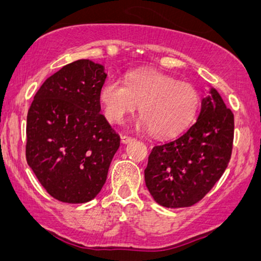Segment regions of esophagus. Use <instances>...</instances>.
Instances as JSON below:
<instances>
[{"label":"esophagus","instance_id":"obj_1","mask_svg":"<svg viewBox=\"0 0 261 261\" xmlns=\"http://www.w3.org/2000/svg\"><path fill=\"white\" fill-rule=\"evenodd\" d=\"M133 140H134V138L128 137V135H121V141H122V144H128V142H130Z\"/></svg>","mask_w":261,"mask_h":261}]
</instances>
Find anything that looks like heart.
Masks as SVG:
<instances>
[{
    "instance_id": "b5f03b06",
    "label": "heart",
    "mask_w": 261,
    "mask_h": 261,
    "mask_svg": "<svg viewBox=\"0 0 261 261\" xmlns=\"http://www.w3.org/2000/svg\"><path fill=\"white\" fill-rule=\"evenodd\" d=\"M124 83L109 78L99 89L103 113L112 122H121L140 106L139 124L156 137H169L187 127L198 110L197 89L169 74L133 71Z\"/></svg>"
}]
</instances>
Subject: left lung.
Here are the masks:
<instances>
[{
	"label": "left lung",
	"instance_id": "8db88e82",
	"mask_svg": "<svg viewBox=\"0 0 261 261\" xmlns=\"http://www.w3.org/2000/svg\"><path fill=\"white\" fill-rule=\"evenodd\" d=\"M233 139V113L212 88L196 122L179 137L152 148L145 181L154 201L166 208L201 201L227 169Z\"/></svg>",
	"mask_w": 261,
	"mask_h": 261
}]
</instances>
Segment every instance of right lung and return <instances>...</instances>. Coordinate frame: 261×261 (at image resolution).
I'll return each instance as SVG.
<instances>
[{
	"instance_id": "add662e5",
	"label": "right lung",
	"mask_w": 261,
	"mask_h": 261,
	"mask_svg": "<svg viewBox=\"0 0 261 261\" xmlns=\"http://www.w3.org/2000/svg\"><path fill=\"white\" fill-rule=\"evenodd\" d=\"M105 66L67 64L46 80L27 114L26 159L45 190L65 203L95 198L106 183L120 137L101 113Z\"/></svg>"
}]
</instances>
